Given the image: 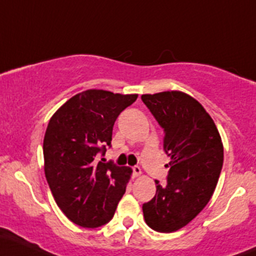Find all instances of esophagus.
Returning <instances> with one entry per match:
<instances>
[{"instance_id": "34e87169", "label": "esophagus", "mask_w": 256, "mask_h": 256, "mask_svg": "<svg viewBox=\"0 0 256 256\" xmlns=\"http://www.w3.org/2000/svg\"><path fill=\"white\" fill-rule=\"evenodd\" d=\"M132 170H134V178H140V176L142 175V170H141V168H140V166H134Z\"/></svg>"}]
</instances>
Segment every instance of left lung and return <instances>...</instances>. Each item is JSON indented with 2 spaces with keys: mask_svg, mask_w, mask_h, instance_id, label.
<instances>
[{
  "mask_svg": "<svg viewBox=\"0 0 256 256\" xmlns=\"http://www.w3.org/2000/svg\"><path fill=\"white\" fill-rule=\"evenodd\" d=\"M141 98L164 128L162 146L170 156L166 184L156 181V196L143 204V216L154 231L175 232L212 198L222 169L224 144L214 120L190 94L164 91Z\"/></svg>",
  "mask_w": 256,
  "mask_h": 256,
  "instance_id": "left-lung-1",
  "label": "left lung"
}]
</instances>
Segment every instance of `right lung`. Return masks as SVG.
<instances>
[{"label": "right lung", "mask_w": 256, "mask_h": 256, "mask_svg": "<svg viewBox=\"0 0 256 256\" xmlns=\"http://www.w3.org/2000/svg\"><path fill=\"white\" fill-rule=\"evenodd\" d=\"M138 94L86 90L52 115L44 138V169L56 203L74 224L94 228L112 220L132 169L98 162L113 126ZM103 160V159H102Z\"/></svg>", "instance_id": "1"}]
</instances>
